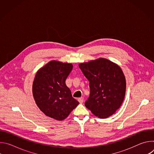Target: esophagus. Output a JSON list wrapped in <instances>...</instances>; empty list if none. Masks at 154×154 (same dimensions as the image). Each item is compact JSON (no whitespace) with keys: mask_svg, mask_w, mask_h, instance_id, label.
I'll use <instances>...</instances> for the list:
<instances>
[{"mask_svg":"<svg viewBox=\"0 0 154 154\" xmlns=\"http://www.w3.org/2000/svg\"><path fill=\"white\" fill-rule=\"evenodd\" d=\"M83 100H84V99H83V97H79V98L78 99V101L80 103H82L83 102Z\"/></svg>","mask_w":154,"mask_h":154,"instance_id":"34e87169","label":"esophagus"}]
</instances>
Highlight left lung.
<instances>
[{"label": "left lung", "mask_w": 154, "mask_h": 154, "mask_svg": "<svg viewBox=\"0 0 154 154\" xmlns=\"http://www.w3.org/2000/svg\"><path fill=\"white\" fill-rule=\"evenodd\" d=\"M90 82V94L85 106L99 118L113 115L124 99L126 81L119 66L103 58L79 64Z\"/></svg>", "instance_id": "obj_1"}]
</instances>
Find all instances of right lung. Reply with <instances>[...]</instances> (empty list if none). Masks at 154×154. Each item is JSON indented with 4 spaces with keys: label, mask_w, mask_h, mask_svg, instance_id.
Masks as SVG:
<instances>
[{
    "label": "right lung",
    "mask_w": 154,
    "mask_h": 154,
    "mask_svg": "<svg viewBox=\"0 0 154 154\" xmlns=\"http://www.w3.org/2000/svg\"><path fill=\"white\" fill-rule=\"evenodd\" d=\"M73 68L71 63L52 60L36 72L32 85L36 104L45 115L63 121L79 105L65 83Z\"/></svg>",
    "instance_id": "right-lung-1"
}]
</instances>
